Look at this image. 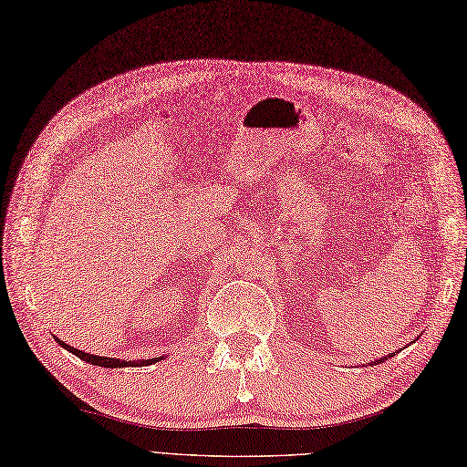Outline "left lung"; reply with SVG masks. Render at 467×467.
<instances>
[{
  "mask_svg": "<svg viewBox=\"0 0 467 467\" xmlns=\"http://www.w3.org/2000/svg\"><path fill=\"white\" fill-rule=\"evenodd\" d=\"M390 357H392V355H390ZM384 360H386V357H384V358H380V360H374V365H377V362H384Z\"/></svg>",
  "mask_w": 467,
  "mask_h": 467,
  "instance_id": "obj_1",
  "label": "left lung"
}]
</instances>
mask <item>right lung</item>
Listing matches in <instances>:
<instances>
[{"mask_svg":"<svg viewBox=\"0 0 467 467\" xmlns=\"http://www.w3.org/2000/svg\"><path fill=\"white\" fill-rule=\"evenodd\" d=\"M57 343H59L63 348H67V350H71L75 357H78L81 360H85V362H90V365H97V367H105V368H122V367H130V365H139V360L136 362H130V360H122V358H109V357H99V355H90V352H83V350H78V348H73L71 345H67L65 340H61V338H57ZM156 358H148V360H142V365L146 362V365H150V362H154Z\"/></svg>","mask_w":467,"mask_h":467,"instance_id":"obj_1","label":"right lung"}]
</instances>
